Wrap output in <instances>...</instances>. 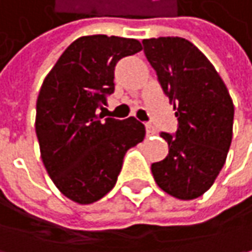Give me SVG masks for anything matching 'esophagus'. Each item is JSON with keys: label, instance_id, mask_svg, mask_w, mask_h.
<instances>
[{"label": "esophagus", "instance_id": "34e87169", "mask_svg": "<svg viewBox=\"0 0 252 252\" xmlns=\"http://www.w3.org/2000/svg\"><path fill=\"white\" fill-rule=\"evenodd\" d=\"M145 131H147V135H148V137H151V135H156L157 134L156 128L151 126V124H145Z\"/></svg>", "mask_w": 252, "mask_h": 252}]
</instances>
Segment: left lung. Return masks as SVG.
Segmentation results:
<instances>
[{
  "instance_id": "1",
  "label": "left lung",
  "mask_w": 252,
  "mask_h": 252,
  "mask_svg": "<svg viewBox=\"0 0 252 252\" xmlns=\"http://www.w3.org/2000/svg\"><path fill=\"white\" fill-rule=\"evenodd\" d=\"M142 44L178 120L175 134H159L170 150L151 165L154 180L175 198H198L225 164L232 140V99L214 65L188 39L159 37Z\"/></svg>"
}]
</instances>
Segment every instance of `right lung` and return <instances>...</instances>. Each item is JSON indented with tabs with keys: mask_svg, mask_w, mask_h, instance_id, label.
<instances>
[{
	"mask_svg": "<svg viewBox=\"0 0 252 252\" xmlns=\"http://www.w3.org/2000/svg\"><path fill=\"white\" fill-rule=\"evenodd\" d=\"M142 50L134 38L88 35L75 39L39 90L37 132L41 158L57 188L78 204H93L117 183L126 153L145 137L134 117L105 118L117 63Z\"/></svg>",
	"mask_w": 252,
	"mask_h": 252,
	"instance_id": "1",
	"label": "right lung"
}]
</instances>
